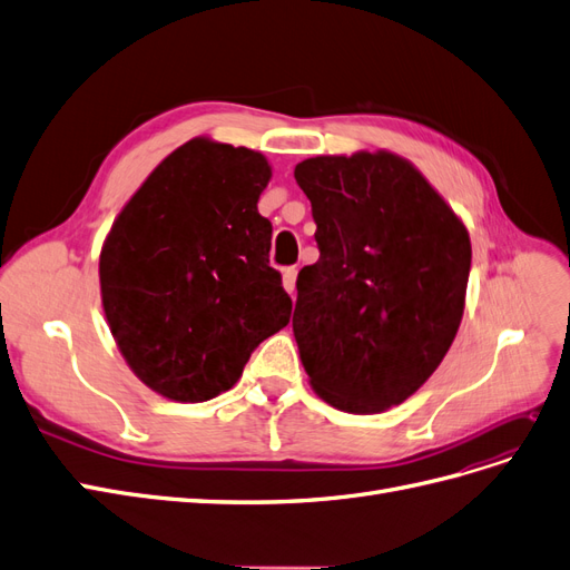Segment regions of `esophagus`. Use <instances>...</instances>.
<instances>
[{"label": "esophagus", "instance_id": "obj_1", "mask_svg": "<svg viewBox=\"0 0 570 570\" xmlns=\"http://www.w3.org/2000/svg\"><path fill=\"white\" fill-rule=\"evenodd\" d=\"M295 283H297V268H285L283 271V287L289 292H295Z\"/></svg>", "mask_w": 570, "mask_h": 570}]
</instances>
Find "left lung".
Masks as SVG:
<instances>
[{"label": "left lung", "instance_id": "left-lung-1", "mask_svg": "<svg viewBox=\"0 0 570 570\" xmlns=\"http://www.w3.org/2000/svg\"><path fill=\"white\" fill-rule=\"evenodd\" d=\"M318 262L297 275L292 331L312 387L350 413L402 404L435 373L463 316L469 230L390 151L297 164Z\"/></svg>", "mask_w": 570, "mask_h": 570}]
</instances>
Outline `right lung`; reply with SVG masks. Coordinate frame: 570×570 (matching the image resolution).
Masks as SVG:
<instances>
[{
  "mask_svg": "<svg viewBox=\"0 0 570 570\" xmlns=\"http://www.w3.org/2000/svg\"><path fill=\"white\" fill-rule=\"evenodd\" d=\"M271 180L258 151L189 140L154 168L114 220L99 256L101 304L140 381L176 402L230 390L252 352L289 323L268 264Z\"/></svg>",
  "mask_w": 570,
  "mask_h": 570,
  "instance_id": "add662e5",
  "label": "right lung"
}]
</instances>
